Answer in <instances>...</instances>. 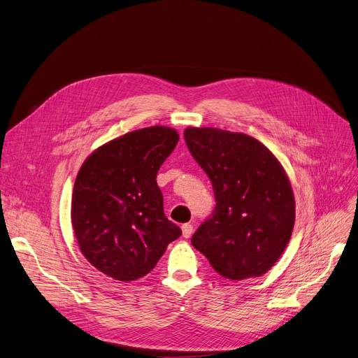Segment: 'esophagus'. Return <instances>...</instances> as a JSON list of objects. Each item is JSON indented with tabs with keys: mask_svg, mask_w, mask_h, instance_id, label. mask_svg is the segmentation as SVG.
I'll use <instances>...</instances> for the list:
<instances>
[{
	"mask_svg": "<svg viewBox=\"0 0 358 358\" xmlns=\"http://www.w3.org/2000/svg\"><path fill=\"white\" fill-rule=\"evenodd\" d=\"M181 231H182L184 238H190L192 234H193V224L192 223H184L181 227Z\"/></svg>",
	"mask_w": 358,
	"mask_h": 358,
	"instance_id": "1",
	"label": "esophagus"
}]
</instances>
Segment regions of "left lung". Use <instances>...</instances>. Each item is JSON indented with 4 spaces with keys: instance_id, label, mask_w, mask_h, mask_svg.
Masks as SVG:
<instances>
[{
    "instance_id": "8db88e82",
    "label": "left lung",
    "mask_w": 358,
    "mask_h": 358,
    "mask_svg": "<svg viewBox=\"0 0 358 358\" xmlns=\"http://www.w3.org/2000/svg\"><path fill=\"white\" fill-rule=\"evenodd\" d=\"M184 139L210 178L216 206L192 236L223 277L267 273L286 250L294 197L283 166L257 139L215 127H189Z\"/></svg>"
}]
</instances>
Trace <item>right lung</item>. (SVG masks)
Returning a JSON list of instances; mask_svg holds the SVG:
<instances>
[{"label":"right lung","mask_w":358,"mask_h":358,"mask_svg":"<svg viewBox=\"0 0 358 358\" xmlns=\"http://www.w3.org/2000/svg\"><path fill=\"white\" fill-rule=\"evenodd\" d=\"M177 142L171 127H145L100 146L83 164L73 185L72 228L84 257L106 275L143 277L180 238L157 184Z\"/></svg>","instance_id":"right-lung-1"}]
</instances>
